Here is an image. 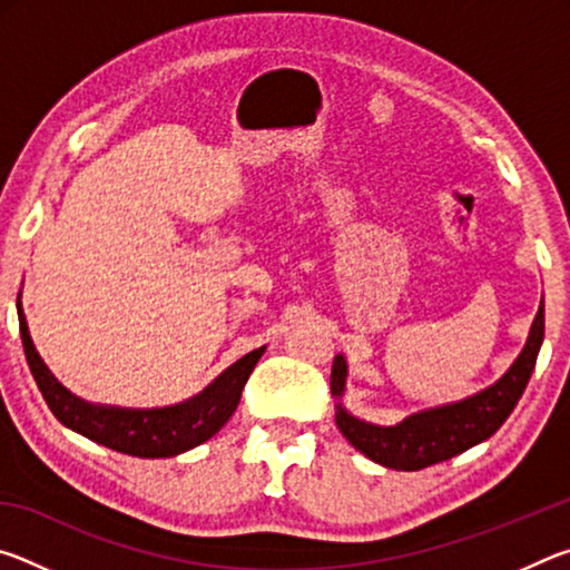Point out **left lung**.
Here are the masks:
<instances>
[{
	"label": "left lung",
	"mask_w": 570,
	"mask_h": 570,
	"mask_svg": "<svg viewBox=\"0 0 570 570\" xmlns=\"http://www.w3.org/2000/svg\"><path fill=\"white\" fill-rule=\"evenodd\" d=\"M546 314L543 298H540L538 314L530 326L528 342L510 370L488 390L472 397L445 404V407L417 412L402 420L394 428H380L362 420H354L342 407L336 412V428L352 445L364 452L366 458L392 470H422L435 462L450 460L465 452L478 442L488 440L508 420V414L523 394L525 384L533 374L540 342H543ZM346 362L336 356L332 366V392L340 397L344 392Z\"/></svg>",
	"instance_id": "8db88e82"
}]
</instances>
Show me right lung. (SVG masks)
<instances>
[{"label": "right lung", "instance_id": "1", "mask_svg": "<svg viewBox=\"0 0 570 570\" xmlns=\"http://www.w3.org/2000/svg\"><path fill=\"white\" fill-rule=\"evenodd\" d=\"M19 332H22L27 364H30L37 387L55 417L88 440L132 458H173L214 438L236 412L244 384L262 356V350L246 354L244 360L230 364L216 382H210L198 397L176 404V407H102V404L75 397L52 377V372L47 370L42 356L35 350L22 312H19Z\"/></svg>", "mask_w": 570, "mask_h": 570}]
</instances>
